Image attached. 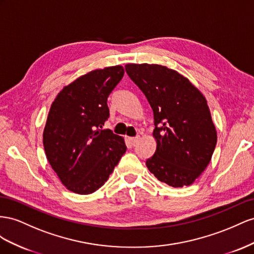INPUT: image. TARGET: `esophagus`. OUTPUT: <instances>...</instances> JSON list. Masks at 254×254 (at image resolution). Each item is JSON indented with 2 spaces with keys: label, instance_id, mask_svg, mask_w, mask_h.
<instances>
[{
  "label": "esophagus",
  "instance_id": "esophagus-1",
  "mask_svg": "<svg viewBox=\"0 0 254 254\" xmlns=\"http://www.w3.org/2000/svg\"><path fill=\"white\" fill-rule=\"evenodd\" d=\"M129 140H131L132 144H135V143H137V142H138V141L140 140V136L137 135V136H135V137H132V138H129Z\"/></svg>",
  "mask_w": 254,
  "mask_h": 254
}]
</instances>
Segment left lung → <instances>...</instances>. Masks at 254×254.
Instances as JSON below:
<instances>
[{"mask_svg":"<svg viewBox=\"0 0 254 254\" xmlns=\"http://www.w3.org/2000/svg\"><path fill=\"white\" fill-rule=\"evenodd\" d=\"M126 71L153 111L154 155L146 165L172 187L194 182L211 162L216 127L206 99L190 79L161 64H127Z\"/></svg>","mask_w":254,"mask_h":254,"instance_id":"obj_1","label":"left lung"}]
</instances>
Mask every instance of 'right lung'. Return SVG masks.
Returning <instances> with one entry per match:
<instances>
[{
  "label": "right lung",
  "instance_id": "1",
  "mask_svg": "<svg viewBox=\"0 0 254 254\" xmlns=\"http://www.w3.org/2000/svg\"><path fill=\"white\" fill-rule=\"evenodd\" d=\"M125 74L122 66L92 70L64 86L51 105L43 147L67 190L88 194L102 186L126 153L123 137L102 129L107 98Z\"/></svg>",
  "mask_w": 254,
  "mask_h": 254
}]
</instances>
